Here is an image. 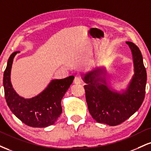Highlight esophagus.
<instances>
[{
	"instance_id": "obj_1",
	"label": "esophagus",
	"mask_w": 151,
	"mask_h": 151,
	"mask_svg": "<svg viewBox=\"0 0 151 151\" xmlns=\"http://www.w3.org/2000/svg\"><path fill=\"white\" fill-rule=\"evenodd\" d=\"M82 82V80H81V79L79 77H76L75 79H74V83H75V84H80Z\"/></svg>"
}]
</instances>
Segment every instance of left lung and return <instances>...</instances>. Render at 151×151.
<instances>
[{
  "label": "left lung",
  "mask_w": 151,
  "mask_h": 151,
  "mask_svg": "<svg viewBox=\"0 0 151 151\" xmlns=\"http://www.w3.org/2000/svg\"><path fill=\"white\" fill-rule=\"evenodd\" d=\"M133 56L134 74L125 90L117 92L105 81V68H96L83 74L86 100L91 115L99 123L116 126L139 110L146 93V70L139 48L127 41Z\"/></svg>",
  "instance_id": "left-lung-1"
}]
</instances>
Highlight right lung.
Returning a JSON list of instances; mask_svg holds the SVG:
<instances>
[{"mask_svg":"<svg viewBox=\"0 0 151 151\" xmlns=\"http://www.w3.org/2000/svg\"><path fill=\"white\" fill-rule=\"evenodd\" d=\"M19 51L9 58L3 74V87L7 104L12 113L23 123L32 127H46L53 124L61 115V101L73 82L74 76L63 79H52L37 96L24 99L17 93L10 81L12 65Z\"/></svg>","mask_w":151,"mask_h":151,"instance_id":"right-lung-1","label":"right lung"}]
</instances>
